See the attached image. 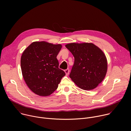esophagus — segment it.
Wrapping results in <instances>:
<instances>
[{"mask_svg":"<svg viewBox=\"0 0 131 131\" xmlns=\"http://www.w3.org/2000/svg\"><path fill=\"white\" fill-rule=\"evenodd\" d=\"M64 71H65V73H66V76H68V74L69 73V69H65V70H64Z\"/></svg>","mask_w":131,"mask_h":131,"instance_id":"1","label":"esophagus"}]
</instances>
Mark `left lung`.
<instances>
[{
  "label": "left lung",
  "mask_w": 131,
  "mask_h": 131,
  "mask_svg": "<svg viewBox=\"0 0 131 131\" xmlns=\"http://www.w3.org/2000/svg\"><path fill=\"white\" fill-rule=\"evenodd\" d=\"M74 58L69 77L84 90L94 89L104 79L107 62L103 52L91 43L67 44Z\"/></svg>",
  "instance_id": "left-lung-1"
}]
</instances>
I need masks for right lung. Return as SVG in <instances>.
Masks as SVG:
<instances>
[{"mask_svg":"<svg viewBox=\"0 0 131 131\" xmlns=\"http://www.w3.org/2000/svg\"><path fill=\"white\" fill-rule=\"evenodd\" d=\"M61 45L36 41L23 52L21 66L23 78L28 88L35 94L47 96L58 87L65 72L59 68L57 57Z\"/></svg>","mask_w":131,"mask_h":131,"instance_id":"right-lung-1","label":"right lung"}]
</instances>
